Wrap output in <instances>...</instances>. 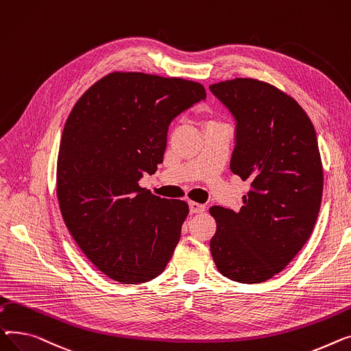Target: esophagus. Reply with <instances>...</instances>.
<instances>
[{
	"label": "esophagus",
	"mask_w": 351,
	"mask_h": 351,
	"mask_svg": "<svg viewBox=\"0 0 351 351\" xmlns=\"http://www.w3.org/2000/svg\"><path fill=\"white\" fill-rule=\"evenodd\" d=\"M190 213L191 214H201L205 211V205L199 204V202H195V201H190Z\"/></svg>",
	"instance_id": "34e87169"
}]
</instances>
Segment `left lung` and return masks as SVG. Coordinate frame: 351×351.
I'll return each mask as SVG.
<instances>
[{"label":"left lung","instance_id":"8db88e82","mask_svg":"<svg viewBox=\"0 0 351 351\" xmlns=\"http://www.w3.org/2000/svg\"><path fill=\"white\" fill-rule=\"evenodd\" d=\"M210 90L237 120L231 171L251 184L239 211L210 208L211 255L225 278L261 283L285 269L315 228L323 194L316 132L299 103L266 82L237 77Z\"/></svg>","mask_w":351,"mask_h":351}]
</instances>
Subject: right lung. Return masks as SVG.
I'll list each match as a JSON object with an SVG mask.
<instances>
[{
	"label": "right lung",
	"instance_id": "1",
	"mask_svg": "<svg viewBox=\"0 0 351 351\" xmlns=\"http://www.w3.org/2000/svg\"><path fill=\"white\" fill-rule=\"evenodd\" d=\"M205 97L193 80L113 72L69 113L56 164L59 208L80 251L110 279L147 282L171 259L189 204L160 198L138 180L162 162L173 119Z\"/></svg>",
	"mask_w": 351,
	"mask_h": 351
}]
</instances>
